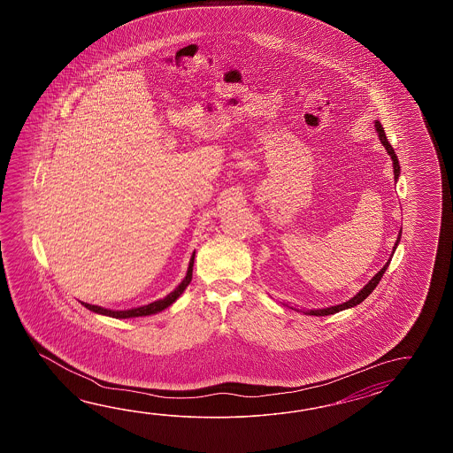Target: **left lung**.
<instances>
[{"instance_id": "8db88e82", "label": "left lung", "mask_w": 453, "mask_h": 453, "mask_svg": "<svg viewBox=\"0 0 453 453\" xmlns=\"http://www.w3.org/2000/svg\"><path fill=\"white\" fill-rule=\"evenodd\" d=\"M376 131L379 133V139H380V142L384 145L387 154L390 155V158H392V162H394L395 183H396V180H398V176H400V165H398V158H396V154H395L394 147H392L390 142H388V139H387V135H385L384 127L380 125V121H376ZM400 233H402V231H400ZM400 238H402V236L398 234L396 242H395L394 252L395 250H396V246H398V242H400ZM394 252H392V256H394ZM390 260H392V257L388 259V262L385 264L382 269L377 272L376 275H374L372 279L369 280V283H367L366 287L361 289V291L357 293V296L348 299L347 303H342V304H337V306H330V308L311 309V311H306L304 314H308V316H330V314H335V312H340V311H343V309L355 308V306H357L359 303H363V301H365V299H366L367 296L374 291V288L379 285L380 279L384 277L385 270L388 267Z\"/></svg>"}]
</instances>
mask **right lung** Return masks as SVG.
<instances>
[{"mask_svg":"<svg viewBox=\"0 0 453 453\" xmlns=\"http://www.w3.org/2000/svg\"><path fill=\"white\" fill-rule=\"evenodd\" d=\"M194 256H196V252H193V256H191L189 267H188V272H186V277H184L183 281H181L170 295H166L164 299H158V301H154V303L145 304V306H141V308L126 309V311H113V309L100 308V306H94V304H88V303H82V304H84V308L92 311V312L115 319L142 318V316L157 314V312L164 311V309L168 308V306H172L174 301L181 296V293L186 289V287L191 283V280H193Z\"/></svg>","mask_w":453,"mask_h":453,"instance_id":"obj_1","label":"right lung"}]
</instances>
